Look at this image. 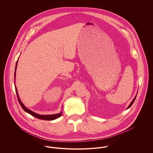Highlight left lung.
<instances>
[{
	"label": "left lung",
	"instance_id": "obj_1",
	"mask_svg": "<svg viewBox=\"0 0 153 153\" xmlns=\"http://www.w3.org/2000/svg\"><path fill=\"white\" fill-rule=\"evenodd\" d=\"M137 95H136V96H135V97H134V99H133V100H132V102H131V103H130V105H128V107H127V109H128V108H130V107H131V105H132V104H133V103H134V101H135V99H136V97H137Z\"/></svg>",
	"mask_w": 153,
	"mask_h": 153
}]
</instances>
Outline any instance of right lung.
<instances>
[{
	"instance_id": "add662e5",
	"label": "right lung",
	"mask_w": 153,
	"mask_h": 153,
	"mask_svg": "<svg viewBox=\"0 0 153 153\" xmlns=\"http://www.w3.org/2000/svg\"><path fill=\"white\" fill-rule=\"evenodd\" d=\"M18 61H16V66H15V73H14V79L15 80V76H16V66H17V64H18ZM15 91H16V95H17V97H18V102H19L21 106L22 107V108L23 109V110L27 112L28 114H30L31 115L33 116V117H36L38 119H41V120H54V119H56L58 117H61L62 115V112H61L60 113H58L57 114H53V115H39V114H38L36 113H35L34 112H33L32 111L30 110L29 109H28L27 108H26L24 104L22 103L21 100H20L19 99V95H18V91H17V88L16 87V85H15Z\"/></svg>"
}]
</instances>
